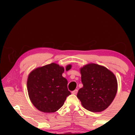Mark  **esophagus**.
Here are the masks:
<instances>
[{
	"label": "esophagus",
	"mask_w": 135,
	"mask_h": 135,
	"mask_svg": "<svg viewBox=\"0 0 135 135\" xmlns=\"http://www.w3.org/2000/svg\"><path fill=\"white\" fill-rule=\"evenodd\" d=\"M77 91H78V90H77V89H75V90L72 91V93L73 94H76L77 93Z\"/></svg>",
	"instance_id": "34e87169"
}]
</instances>
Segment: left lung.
<instances>
[{"label": "left lung", "mask_w": 135, "mask_h": 135, "mask_svg": "<svg viewBox=\"0 0 135 135\" xmlns=\"http://www.w3.org/2000/svg\"><path fill=\"white\" fill-rule=\"evenodd\" d=\"M83 87L77 97L86 109L93 112L103 111L115 98L117 91V78L105 66L88 63L80 69Z\"/></svg>", "instance_id": "8db88e82"}]
</instances>
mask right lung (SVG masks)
<instances>
[{"instance_id": "1", "label": "right lung", "mask_w": 135, "mask_h": 135, "mask_svg": "<svg viewBox=\"0 0 135 135\" xmlns=\"http://www.w3.org/2000/svg\"><path fill=\"white\" fill-rule=\"evenodd\" d=\"M72 68L68 65L65 69L55 63L40 66L29 74L27 90L31 102L38 110L45 113L55 112L64 104L70 94L68 90V81L62 76L65 69Z\"/></svg>"}]
</instances>
